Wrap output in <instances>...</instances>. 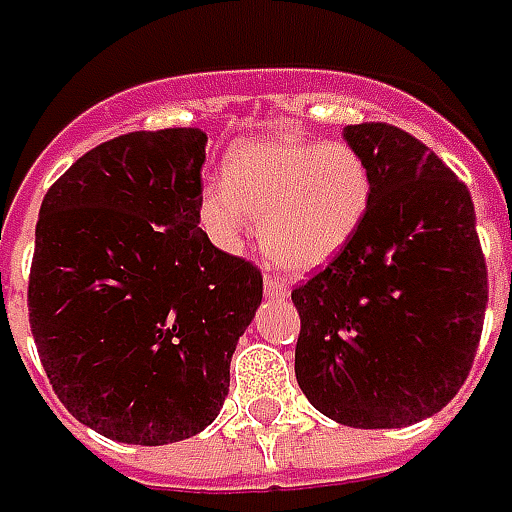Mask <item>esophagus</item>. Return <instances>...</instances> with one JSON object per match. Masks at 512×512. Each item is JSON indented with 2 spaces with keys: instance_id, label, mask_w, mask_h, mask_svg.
Wrapping results in <instances>:
<instances>
[{
  "instance_id": "esophagus-1",
  "label": "esophagus",
  "mask_w": 512,
  "mask_h": 512,
  "mask_svg": "<svg viewBox=\"0 0 512 512\" xmlns=\"http://www.w3.org/2000/svg\"><path fill=\"white\" fill-rule=\"evenodd\" d=\"M265 296L267 299H276V302H282L290 296V287L285 282H279L276 276H265Z\"/></svg>"
}]
</instances>
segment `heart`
Returning <instances> with one entry per match:
<instances>
[{
    "label": "heart",
    "instance_id": "obj_1",
    "mask_svg": "<svg viewBox=\"0 0 512 512\" xmlns=\"http://www.w3.org/2000/svg\"><path fill=\"white\" fill-rule=\"evenodd\" d=\"M373 202V176L356 148L296 133H267L233 145L222 185L202 190L199 213L222 247H239L247 216H259V245L287 273H313L350 245Z\"/></svg>",
    "mask_w": 512,
    "mask_h": 512
}]
</instances>
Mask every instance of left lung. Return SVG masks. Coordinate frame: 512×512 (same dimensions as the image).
<instances>
[{
    "label": "left lung",
    "instance_id": "left-lung-1",
    "mask_svg": "<svg viewBox=\"0 0 512 512\" xmlns=\"http://www.w3.org/2000/svg\"><path fill=\"white\" fill-rule=\"evenodd\" d=\"M373 176L356 239L290 293L302 319L296 382L319 413L362 430L430 419L470 373L487 267L464 182L410 133L342 130Z\"/></svg>",
    "mask_w": 512,
    "mask_h": 512
}]
</instances>
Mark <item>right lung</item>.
<instances>
[{
	"instance_id": "right-lung-1",
	"label": "right lung",
	"mask_w": 512,
	"mask_h": 512,
	"mask_svg": "<svg viewBox=\"0 0 512 512\" xmlns=\"http://www.w3.org/2000/svg\"><path fill=\"white\" fill-rule=\"evenodd\" d=\"M205 130H139L45 193L28 310L59 402L125 444L202 433L262 305V273L199 227Z\"/></svg>"
}]
</instances>
